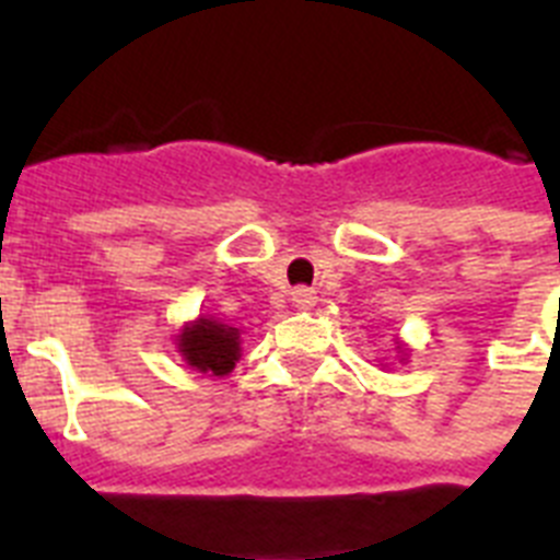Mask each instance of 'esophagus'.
Segmentation results:
<instances>
[{"instance_id":"1","label":"esophagus","mask_w":560,"mask_h":560,"mask_svg":"<svg viewBox=\"0 0 560 560\" xmlns=\"http://www.w3.org/2000/svg\"><path fill=\"white\" fill-rule=\"evenodd\" d=\"M291 303H294L296 308H303V311L314 308V305H316V291L314 289H305V285H300V289L291 291Z\"/></svg>"}]
</instances>
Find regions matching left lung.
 Listing matches in <instances>:
<instances>
[{
    "mask_svg": "<svg viewBox=\"0 0 560 560\" xmlns=\"http://www.w3.org/2000/svg\"><path fill=\"white\" fill-rule=\"evenodd\" d=\"M395 350H398V361H407V345H400V341H395ZM387 368V364H384Z\"/></svg>",
    "mask_w": 560,
    "mask_h": 560,
    "instance_id": "1",
    "label": "left lung"
}]
</instances>
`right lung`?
Segmentation results:
<instances>
[{
  "label": "right lung",
  "instance_id": "add662e5",
  "mask_svg": "<svg viewBox=\"0 0 560 560\" xmlns=\"http://www.w3.org/2000/svg\"><path fill=\"white\" fill-rule=\"evenodd\" d=\"M176 353L187 368L199 370L210 378H224L241 359V330L219 323L210 314H199L176 334Z\"/></svg>",
  "mask_w": 560,
  "mask_h": 560
}]
</instances>
